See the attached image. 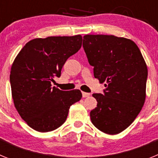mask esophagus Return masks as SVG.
<instances>
[{
	"mask_svg": "<svg viewBox=\"0 0 158 158\" xmlns=\"http://www.w3.org/2000/svg\"><path fill=\"white\" fill-rule=\"evenodd\" d=\"M90 96V93H85V92H82V96H83L84 98H85V97H89Z\"/></svg>",
	"mask_w": 158,
	"mask_h": 158,
	"instance_id": "34e87169",
	"label": "esophagus"
}]
</instances>
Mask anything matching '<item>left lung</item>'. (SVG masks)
I'll return each mask as SVG.
<instances>
[{
	"instance_id": "1",
	"label": "left lung",
	"mask_w": 158,
	"mask_h": 158,
	"mask_svg": "<svg viewBox=\"0 0 158 158\" xmlns=\"http://www.w3.org/2000/svg\"><path fill=\"white\" fill-rule=\"evenodd\" d=\"M83 47L95 78L104 84V94L94 93L97 107L93 124L100 131L117 135L128 127L144 105L148 70L135 42L107 35H86Z\"/></svg>"
}]
</instances>
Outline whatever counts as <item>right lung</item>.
<instances>
[{"instance_id":"right-lung-1","label":"right lung","mask_w":158,"mask_h":158,"mask_svg":"<svg viewBox=\"0 0 158 158\" xmlns=\"http://www.w3.org/2000/svg\"><path fill=\"white\" fill-rule=\"evenodd\" d=\"M81 43V35L34 39L26 43L14 60L10 72L14 105L35 131L48 132L62 126L70 106L81 99L79 89L66 92L51 85Z\"/></svg>"}]
</instances>
